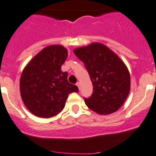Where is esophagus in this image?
Instances as JSON below:
<instances>
[{
    "instance_id": "1",
    "label": "esophagus",
    "mask_w": 156,
    "mask_h": 156,
    "mask_svg": "<svg viewBox=\"0 0 156 156\" xmlns=\"http://www.w3.org/2000/svg\"><path fill=\"white\" fill-rule=\"evenodd\" d=\"M76 85L77 86H78V89H81V85H80V83L79 82H77V84H76Z\"/></svg>"
}]
</instances>
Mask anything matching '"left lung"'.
Segmentation results:
<instances>
[{
  "instance_id": "1",
  "label": "left lung",
  "mask_w": 156,
  "mask_h": 156,
  "mask_svg": "<svg viewBox=\"0 0 156 156\" xmlns=\"http://www.w3.org/2000/svg\"><path fill=\"white\" fill-rule=\"evenodd\" d=\"M75 55L84 63L92 82L86 105L100 115L118 111L130 91V74L115 53L101 43L75 48Z\"/></svg>"
}]
</instances>
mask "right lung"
<instances>
[{
    "mask_svg": "<svg viewBox=\"0 0 156 156\" xmlns=\"http://www.w3.org/2000/svg\"><path fill=\"white\" fill-rule=\"evenodd\" d=\"M68 57L62 45H50L32 58L24 68L20 92L24 105L34 115L51 118L65 108L68 96L78 92L68 81V73L61 69Z\"/></svg>",
    "mask_w": 156,
    "mask_h": 156,
    "instance_id": "right-lung-1",
    "label": "right lung"
}]
</instances>
